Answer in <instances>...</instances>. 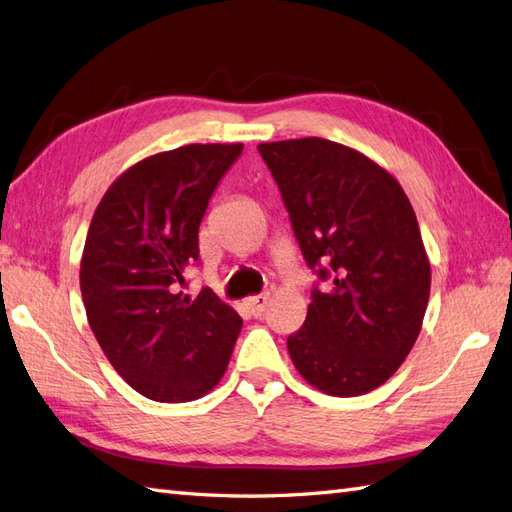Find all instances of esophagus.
<instances>
[{
	"label": "esophagus",
	"instance_id": "34e87169",
	"mask_svg": "<svg viewBox=\"0 0 512 512\" xmlns=\"http://www.w3.org/2000/svg\"><path fill=\"white\" fill-rule=\"evenodd\" d=\"M268 292H264V294H257V296H251L246 300V307L251 309V313L255 318H261L264 316V311H266V307H268Z\"/></svg>",
	"mask_w": 512,
	"mask_h": 512
}]
</instances>
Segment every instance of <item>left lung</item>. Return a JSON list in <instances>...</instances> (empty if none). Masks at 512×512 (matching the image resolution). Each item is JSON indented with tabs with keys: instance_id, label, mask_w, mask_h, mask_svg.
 <instances>
[{
	"instance_id": "1",
	"label": "left lung",
	"mask_w": 512,
	"mask_h": 512,
	"mask_svg": "<svg viewBox=\"0 0 512 512\" xmlns=\"http://www.w3.org/2000/svg\"><path fill=\"white\" fill-rule=\"evenodd\" d=\"M257 149L318 274L305 324L287 337L290 357L324 393H368L409 355L428 305L430 264L413 207L385 168L344 144L300 138Z\"/></svg>"
}]
</instances>
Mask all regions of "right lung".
Returning a JSON list of instances; mask_svg holds the SVG:
<instances>
[{
    "mask_svg": "<svg viewBox=\"0 0 512 512\" xmlns=\"http://www.w3.org/2000/svg\"><path fill=\"white\" fill-rule=\"evenodd\" d=\"M242 144H188L131 166L103 194L86 235L80 287L88 324L125 381L155 402L205 396L225 374L242 318L203 287L199 227Z\"/></svg>",
    "mask_w": 512,
    "mask_h": 512,
    "instance_id": "1",
    "label": "right lung"
}]
</instances>
